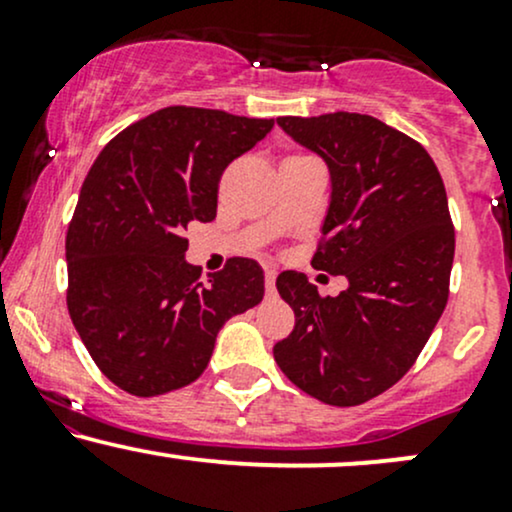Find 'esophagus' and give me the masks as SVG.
Masks as SVG:
<instances>
[{
  "mask_svg": "<svg viewBox=\"0 0 512 512\" xmlns=\"http://www.w3.org/2000/svg\"><path fill=\"white\" fill-rule=\"evenodd\" d=\"M264 286H267V293H274V289H276V269H264Z\"/></svg>",
  "mask_w": 512,
  "mask_h": 512,
  "instance_id": "obj_1",
  "label": "esophagus"
}]
</instances>
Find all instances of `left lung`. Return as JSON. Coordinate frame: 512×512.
<instances>
[{"label": "left lung", "instance_id": "1", "mask_svg": "<svg viewBox=\"0 0 512 512\" xmlns=\"http://www.w3.org/2000/svg\"><path fill=\"white\" fill-rule=\"evenodd\" d=\"M276 125L330 168L313 267L349 286L322 298L301 272L276 276L296 325L274 361L310 397L356 407L414 366L443 315L455 257L448 195L424 146L375 117H276Z\"/></svg>", "mask_w": 512, "mask_h": 512}]
</instances>
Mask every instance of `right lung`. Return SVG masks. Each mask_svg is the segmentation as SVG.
<instances>
[{
    "label": "right lung",
    "instance_id": "add662e5",
    "mask_svg": "<svg viewBox=\"0 0 512 512\" xmlns=\"http://www.w3.org/2000/svg\"><path fill=\"white\" fill-rule=\"evenodd\" d=\"M274 120L173 105L98 154L67 231V308L105 378L137 397L195 383L216 334L264 296L255 260L199 279L185 231L216 219L219 180Z\"/></svg>",
    "mask_w": 512,
    "mask_h": 512
}]
</instances>
